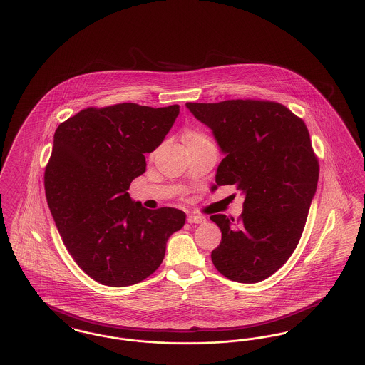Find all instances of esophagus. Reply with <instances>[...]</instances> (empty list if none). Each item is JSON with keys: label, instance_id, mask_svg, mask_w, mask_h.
<instances>
[{"label": "esophagus", "instance_id": "1", "mask_svg": "<svg viewBox=\"0 0 365 365\" xmlns=\"http://www.w3.org/2000/svg\"><path fill=\"white\" fill-rule=\"evenodd\" d=\"M187 222L189 224H204L205 218L201 215H195V214H189L187 215Z\"/></svg>", "mask_w": 365, "mask_h": 365}]
</instances>
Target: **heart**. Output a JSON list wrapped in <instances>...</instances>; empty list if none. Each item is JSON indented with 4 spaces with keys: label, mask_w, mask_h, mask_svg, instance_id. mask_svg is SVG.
Wrapping results in <instances>:
<instances>
[{
    "label": "heart",
    "mask_w": 365,
    "mask_h": 365,
    "mask_svg": "<svg viewBox=\"0 0 365 365\" xmlns=\"http://www.w3.org/2000/svg\"><path fill=\"white\" fill-rule=\"evenodd\" d=\"M201 141H210V139L201 132H190L186 135V143H201Z\"/></svg>",
    "instance_id": "heart-1"
}]
</instances>
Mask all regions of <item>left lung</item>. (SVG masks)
I'll return each instance as SVG.
<instances>
[{
    "label": "left lung",
    "instance_id": "left-lung-1",
    "mask_svg": "<svg viewBox=\"0 0 365 365\" xmlns=\"http://www.w3.org/2000/svg\"><path fill=\"white\" fill-rule=\"evenodd\" d=\"M207 125L225 158L215 185L245 195L237 221L211 215L222 239L211 252L227 279L257 283L275 274L294 252L317 190L319 165L303 119L284 106L262 100L187 103Z\"/></svg>",
    "mask_w": 365,
    "mask_h": 365
}]
</instances>
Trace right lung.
Instances as JSON below:
<instances>
[{
    "instance_id": "obj_1",
    "label": "right lung",
    "mask_w": 365,
    "mask_h": 365,
    "mask_svg": "<svg viewBox=\"0 0 365 365\" xmlns=\"http://www.w3.org/2000/svg\"><path fill=\"white\" fill-rule=\"evenodd\" d=\"M179 106L133 103L86 108L56 128L44 172L46 197L65 247L94 281L125 287L163 262L186 214L147 210L128 189L145 170V153L165 139Z\"/></svg>"
}]
</instances>
